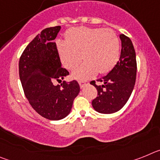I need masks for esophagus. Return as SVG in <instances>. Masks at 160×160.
<instances>
[{"label": "esophagus", "instance_id": "obj_1", "mask_svg": "<svg viewBox=\"0 0 160 160\" xmlns=\"http://www.w3.org/2000/svg\"><path fill=\"white\" fill-rule=\"evenodd\" d=\"M78 83H79V85H80V87H81V88H82V87H84L85 85L87 84V82L82 81V80H80V81H78Z\"/></svg>", "mask_w": 160, "mask_h": 160}]
</instances>
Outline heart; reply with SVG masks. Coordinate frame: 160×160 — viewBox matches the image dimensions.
I'll use <instances>...</instances> for the list:
<instances>
[{
	"label": "heart",
	"instance_id": "obj_1",
	"mask_svg": "<svg viewBox=\"0 0 160 160\" xmlns=\"http://www.w3.org/2000/svg\"><path fill=\"white\" fill-rule=\"evenodd\" d=\"M56 46L61 62L68 70L74 69L82 58L86 61L73 71L77 79H89L98 72L108 73L120 56L119 38L113 30L103 28H71L66 32V41L58 40Z\"/></svg>",
	"mask_w": 160,
	"mask_h": 160
}]
</instances>
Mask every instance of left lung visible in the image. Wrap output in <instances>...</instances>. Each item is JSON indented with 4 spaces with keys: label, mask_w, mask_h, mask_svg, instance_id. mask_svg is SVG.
<instances>
[{
    "label": "left lung",
    "mask_w": 160,
    "mask_h": 160,
    "mask_svg": "<svg viewBox=\"0 0 160 160\" xmlns=\"http://www.w3.org/2000/svg\"><path fill=\"white\" fill-rule=\"evenodd\" d=\"M122 49L119 60L107 75L98 79L102 85L97 86L98 96L92 101L96 111L101 114H113L123 107L129 99L136 79V55L132 42L128 37L120 34Z\"/></svg>",
    "instance_id": "obj_1"
}]
</instances>
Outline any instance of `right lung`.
Listing matches in <instances>:
<instances>
[{"label":"right lung","mask_w":160,"mask_h":160,"mask_svg":"<svg viewBox=\"0 0 160 160\" xmlns=\"http://www.w3.org/2000/svg\"><path fill=\"white\" fill-rule=\"evenodd\" d=\"M61 26L46 28L26 46L19 61V76L25 97L38 114L49 120L66 118L80 91L77 81L55 86L69 72L62 67L56 43Z\"/></svg>","instance_id":"1"}]
</instances>
